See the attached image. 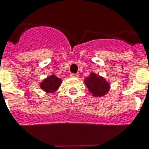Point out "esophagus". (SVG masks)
<instances>
[{
  "mask_svg": "<svg viewBox=\"0 0 149 149\" xmlns=\"http://www.w3.org/2000/svg\"><path fill=\"white\" fill-rule=\"evenodd\" d=\"M70 77H72V78H78L79 74L78 73H71Z\"/></svg>",
  "mask_w": 149,
  "mask_h": 149,
  "instance_id": "34e87169",
  "label": "esophagus"
}]
</instances>
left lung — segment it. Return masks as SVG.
Masks as SVG:
<instances>
[{
    "mask_svg": "<svg viewBox=\"0 0 149 149\" xmlns=\"http://www.w3.org/2000/svg\"><path fill=\"white\" fill-rule=\"evenodd\" d=\"M84 83L88 90L94 97H102L109 91L110 84L104 77L92 72L84 79Z\"/></svg>",
    "mask_w": 149,
    "mask_h": 149,
    "instance_id": "8db88e82",
    "label": "left lung"
}]
</instances>
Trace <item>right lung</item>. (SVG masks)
I'll return each mask as SVG.
<instances>
[{"instance_id":"add662e5","label":"right lung","mask_w":149,"mask_h":149,"mask_svg":"<svg viewBox=\"0 0 149 149\" xmlns=\"http://www.w3.org/2000/svg\"><path fill=\"white\" fill-rule=\"evenodd\" d=\"M62 79L56 77L55 75H50L47 77L40 83V87L43 91L47 93H55L62 83Z\"/></svg>"}]
</instances>
